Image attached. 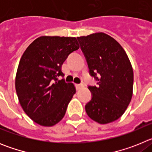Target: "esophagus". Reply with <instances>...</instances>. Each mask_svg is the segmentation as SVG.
<instances>
[{
	"label": "esophagus",
	"mask_w": 152,
	"mask_h": 152,
	"mask_svg": "<svg viewBox=\"0 0 152 152\" xmlns=\"http://www.w3.org/2000/svg\"><path fill=\"white\" fill-rule=\"evenodd\" d=\"M75 87H76V89L79 90L81 88H83V84H75Z\"/></svg>",
	"instance_id": "34e87169"
}]
</instances>
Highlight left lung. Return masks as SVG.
Returning <instances> with one entry per match:
<instances>
[{
  "instance_id": "obj_1",
  "label": "left lung",
  "mask_w": 152,
  "mask_h": 152,
  "mask_svg": "<svg viewBox=\"0 0 152 152\" xmlns=\"http://www.w3.org/2000/svg\"><path fill=\"white\" fill-rule=\"evenodd\" d=\"M89 68L97 81L88 86L92 98L85 106L90 118L100 124L121 117L128 107L133 90V70L123 47L113 37L96 33L77 37Z\"/></svg>"
}]
</instances>
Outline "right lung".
Wrapping results in <instances>:
<instances>
[{
    "label": "right lung",
    "mask_w": 152,
    "mask_h": 152,
    "mask_svg": "<svg viewBox=\"0 0 152 152\" xmlns=\"http://www.w3.org/2000/svg\"><path fill=\"white\" fill-rule=\"evenodd\" d=\"M79 49L75 37L40 36L27 47L20 58L15 88L23 111L40 126H52L64 117L76 89L66 83L61 65Z\"/></svg>",
    "instance_id": "add662e5"
}]
</instances>
